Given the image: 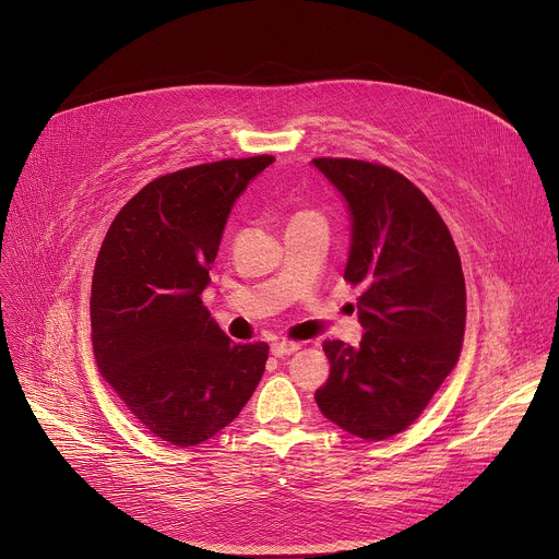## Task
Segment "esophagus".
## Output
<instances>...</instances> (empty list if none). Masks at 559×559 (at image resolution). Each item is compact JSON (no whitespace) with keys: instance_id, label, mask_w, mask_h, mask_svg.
<instances>
[{"instance_id":"obj_1","label":"esophagus","mask_w":559,"mask_h":559,"mask_svg":"<svg viewBox=\"0 0 559 559\" xmlns=\"http://www.w3.org/2000/svg\"><path fill=\"white\" fill-rule=\"evenodd\" d=\"M300 348L298 342H274L272 344V355L274 357H287Z\"/></svg>"}]
</instances>
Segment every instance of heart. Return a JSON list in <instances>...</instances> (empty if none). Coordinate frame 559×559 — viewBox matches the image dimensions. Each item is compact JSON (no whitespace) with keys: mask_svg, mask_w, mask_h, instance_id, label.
Here are the masks:
<instances>
[{"mask_svg":"<svg viewBox=\"0 0 559 559\" xmlns=\"http://www.w3.org/2000/svg\"><path fill=\"white\" fill-rule=\"evenodd\" d=\"M300 215H313V213H300Z\"/></svg>","mask_w":559,"mask_h":559,"instance_id":"1","label":"heart"}]
</instances>
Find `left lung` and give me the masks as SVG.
Returning a JSON list of instances; mask_svg holds the SVG:
<instances>
[{
  "label": "left lung",
  "mask_w": 559,
  "mask_h": 559,
  "mask_svg": "<svg viewBox=\"0 0 559 559\" xmlns=\"http://www.w3.org/2000/svg\"><path fill=\"white\" fill-rule=\"evenodd\" d=\"M350 217L344 278L361 285L359 346L322 344L331 373L320 413L344 432L382 441L406 430L452 373L465 333V278L452 235L402 173L318 157Z\"/></svg>",
  "instance_id": "obj_1"
}]
</instances>
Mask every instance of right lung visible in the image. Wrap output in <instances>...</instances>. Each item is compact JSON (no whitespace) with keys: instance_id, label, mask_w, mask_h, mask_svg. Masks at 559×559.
Instances as JSON below:
<instances>
[{"instance_id":"add662e5","label":"right lung","mask_w":559,"mask_h":559,"mask_svg":"<svg viewBox=\"0 0 559 559\" xmlns=\"http://www.w3.org/2000/svg\"><path fill=\"white\" fill-rule=\"evenodd\" d=\"M272 155L153 179L114 219L92 278L103 380L162 441L191 448L237 419L265 370V342L237 344L202 302L222 235Z\"/></svg>"}]
</instances>
